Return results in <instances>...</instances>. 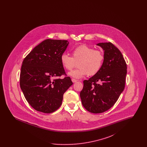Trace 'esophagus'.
<instances>
[{"label":"esophagus","instance_id":"34e87169","mask_svg":"<svg viewBox=\"0 0 147 147\" xmlns=\"http://www.w3.org/2000/svg\"><path fill=\"white\" fill-rule=\"evenodd\" d=\"M71 81H72L73 83H76V82H77V80H76V79H71Z\"/></svg>","mask_w":147,"mask_h":147}]
</instances>
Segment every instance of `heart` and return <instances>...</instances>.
<instances>
[{
	"mask_svg": "<svg viewBox=\"0 0 147 147\" xmlns=\"http://www.w3.org/2000/svg\"><path fill=\"white\" fill-rule=\"evenodd\" d=\"M72 56L63 54L61 56V62L66 70H71L78 63V69L68 73L70 77L80 79L88 74L92 76L96 74L101 68L104 57L100 51L94 50L86 45H82L72 51Z\"/></svg>",
	"mask_w": 147,
	"mask_h": 147,
	"instance_id": "obj_1",
	"label": "heart"
}]
</instances>
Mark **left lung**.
Segmentation results:
<instances>
[{
  "instance_id": "obj_1",
  "label": "left lung",
  "mask_w": 147,
  "mask_h": 147,
  "mask_svg": "<svg viewBox=\"0 0 147 147\" xmlns=\"http://www.w3.org/2000/svg\"><path fill=\"white\" fill-rule=\"evenodd\" d=\"M104 50L100 71L85 80L80 93L82 105L89 112L99 113L110 109L117 101L125 86L127 65L122 54L111 42L98 43Z\"/></svg>"
}]
</instances>
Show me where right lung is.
Here are the masks:
<instances>
[{"label":"right lung","instance_id":"obj_1","mask_svg":"<svg viewBox=\"0 0 147 147\" xmlns=\"http://www.w3.org/2000/svg\"><path fill=\"white\" fill-rule=\"evenodd\" d=\"M67 40L47 39L36 46L24 59L20 85L24 96L36 111L49 113L62 104L64 93L72 85L65 74L61 56L66 50Z\"/></svg>","mask_w":147,"mask_h":147}]
</instances>
